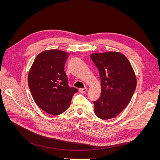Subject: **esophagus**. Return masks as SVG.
Listing matches in <instances>:
<instances>
[{
	"mask_svg": "<svg viewBox=\"0 0 160 160\" xmlns=\"http://www.w3.org/2000/svg\"><path fill=\"white\" fill-rule=\"evenodd\" d=\"M88 90V88H81L80 89V91L82 93H86V91Z\"/></svg>",
	"mask_w": 160,
	"mask_h": 160,
	"instance_id": "1",
	"label": "esophagus"
}]
</instances>
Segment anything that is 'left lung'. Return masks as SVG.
Returning <instances> with one entry per match:
<instances>
[{"label": "left lung", "instance_id": "8db88e82", "mask_svg": "<svg viewBox=\"0 0 160 160\" xmlns=\"http://www.w3.org/2000/svg\"><path fill=\"white\" fill-rule=\"evenodd\" d=\"M90 56L101 80V95L93 102L94 112L103 120L114 118L130 101L137 84L136 74L128 58L121 52L93 53Z\"/></svg>", "mask_w": 160, "mask_h": 160}]
</instances>
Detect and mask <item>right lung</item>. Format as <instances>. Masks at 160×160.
<instances>
[{
  "label": "right lung",
  "mask_w": 160,
  "mask_h": 160,
  "mask_svg": "<svg viewBox=\"0 0 160 160\" xmlns=\"http://www.w3.org/2000/svg\"><path fill=\"white\" fill-rule=\"evenodd\" d=\"M69 54L58 49L45 50L33 61L28 83L36 104L50 115H60L69 108L78 89L68 85L64 65Z\"/></svg>",
  "instance_id": "obj_1"
}]
</instances>
